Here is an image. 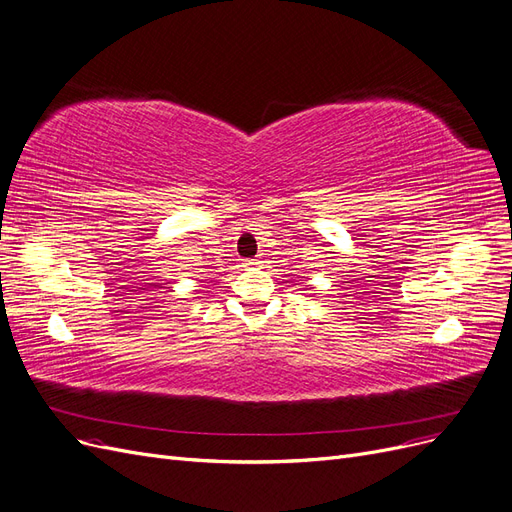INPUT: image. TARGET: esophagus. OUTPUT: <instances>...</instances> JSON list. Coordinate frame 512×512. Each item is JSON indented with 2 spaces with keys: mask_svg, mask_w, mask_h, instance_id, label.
<instances>
[{
  "mask_svg": "<svg viewBox=\"0 0 512 512\" xmlns=\"http://www.w3.org/2000/svg\"><path fill=\"white\" fill-rule=\"evenodd\" d=\"M256 265H260V260H247L245 262V267H256Z\"/></svg>",
  "mask_w": 512,
  "mask_h": 512,
  "instance_id": "esophagus-1",
  "label": "esophagus"
}]
</instances>
